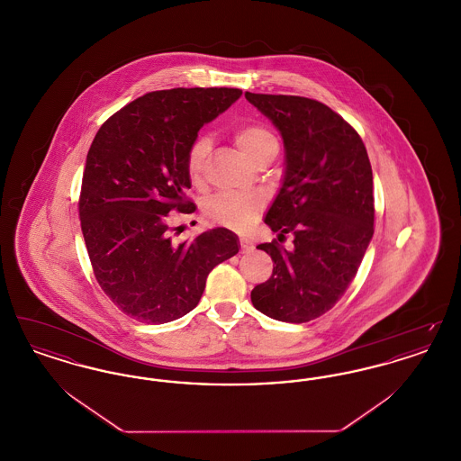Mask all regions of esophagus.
Here are the masks:
<instances>
[{"instance_id":"esophagus-1","label":"esophagus","mask_w":461,"mask_h":461,"mask_svg":"<svg viewBox=\"0 0 461 461\" xmlns=\"http://www.w3.org/2000/svg\"><path fill=\"white\" fill-rule=\"evenodd\" d=\"M240 249L241 252H249V250H252V249H254V245H252L250 241L245 240V239H241Z\"/></svg>"}]
</instances>
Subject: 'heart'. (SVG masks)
<instances>
[{
	"instance_id": "obj_1",
	"label": "heart",
	"mask_w": 461,
	"mask_h": 461,
	"mask_svg": "<svg viewBox=\"0 0 461 461\" xmlns=\"http://www.w3.org/2000/svg\"><path fill=\"white\" fill-rule=\"evenodd\" d=\"M235 141L241 152L256 160L259 155L278 147L275 134L259 122H243L235 130ZM207 154V140L203 136L195 138L188 147L185 167L192 181H198L203 167V158ZM263 207V198L259 195H237V194H220L209 198L205 203V216L212 222L231 228L245 230L256 220L258 212Z\"/></svg>"
}]
</instances>
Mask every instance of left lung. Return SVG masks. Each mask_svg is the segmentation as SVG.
I'll list each match as a JSON object with an SVG mask.
<instances>
[{
	"label": "left lung",
	"instance_id": "8db88e82",
	"mask_svg": "<svg viewBox=\"0 0 461 461\" xmlns=\"http://www.w3.org/2000/svg\"><path fill=\"white\" fill-rule=\"evenodd\" d=\"M245 98L282 132L284 185L264 222L290 232L294 247L261 243L273 275L254 286L252 304L266 316L306 323L339 303L373 237V175L361 136L318 100L245 91Z\"/></svg>",
	"mask_w": 461,
	"mask_h": 461
}]
</instances>
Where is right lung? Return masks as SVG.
<instances>
[{
  "label": "right lung",
  "instance_id": "1",
  "mask_svg": "<svg viewBox=\"0 0 461 461\" xmlns=\"http://www.w3.org/2000/svg\"><path fill=\"white\" fill-rule=\"evenodd\" d=\"M237 88L160 89L117 110L96 132L79 195L95 278L110 301L158 325L197 306L209 273L239 252L226 228L175 243L169 212H192L185 158L198 130L240 98Z\"/></svg>",
  "mask_w": 461,
  "mask_h": 461
}]
</instances>
